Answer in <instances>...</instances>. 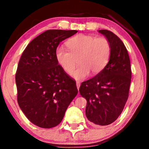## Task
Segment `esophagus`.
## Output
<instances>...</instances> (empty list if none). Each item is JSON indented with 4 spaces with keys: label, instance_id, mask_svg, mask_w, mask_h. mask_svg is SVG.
Here are the masks:
<instances>
[{
    "label": "esophagus",
    "instance_id": "obj_1",
    "mask_svg": "<svg viewBox=\"0 0 149 149\" xmlns=\"http://www.w3.org/2000/svg\"><path fill=\"white\" fill-rule=\"evenodd\" d=\"M76 84H77V89H78V90L79 89V87H80V83H79V81H77L76 82Z\"/></svg>",
    "mask_w": 149,
    "mask_h": 149
}]
</instances>
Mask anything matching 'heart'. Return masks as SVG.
Instances as JSON below:
<instances>
[{
    "instance_id": "1",
    "label": "heart",
    "mask_w": 149,
    "mask_h": 149,
    "mask_svg": "<svg viewBox=\"0 0 149 149\" xmlns=\"http://www.w3.org/2000/svg\"><path fill=\"white\" fill-rule=\"evenodd\" d=\"M66 44L68 49L62 47L57 48L56 58L61 68L67 73L74 70L78 59L79 66L72 73L74 79L82 80L89 72L97 74L109 63L111 45L107 38L79 34L69 39Z\"/></svg>"
}]
</instances>
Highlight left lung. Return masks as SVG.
I'll list each match as a JSON object with an SVG mask.
<instances>
[{
    "label": "left lung",
    "mask_w": 149,
    "mask_h": 149,
    "mask_svg": "<svg viewBox=\"0 0 149 149\" xmlns=\"http://www.w3.org/2000/svg\"><path fill=\"white\" fill-rule=\"evenodd\" d=\"M111 45L109 63L94 77L81 83L79 92L87 100L85 115L96 125H107L121 115L129 96L132 79L127 49L118 36L107 30H99Z\"/></svg>",
    "instance_id": "left-lung-1"
}]
</instances>
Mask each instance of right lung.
Here are the masks:
<instances>
[{
    "instance_id": "add662e5",
    "label": "right lung",
    "mask_w": 149,
    "mask_h": 149,
    "mask_svg": "<svg viewBox=\"0 0 149 149\" xmlns=\"http://www.w3.org/2000/svg\"><path fill=\"white\" fill-rule=\"evenodd\" d=\"M77 30H48L34 38L20 58L15 74L17 102L28 120L42 128L60 123L78 93L76 82L61 68L57 47Z\"/></svg>"
}]
</instances>
